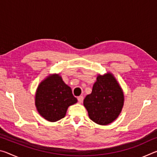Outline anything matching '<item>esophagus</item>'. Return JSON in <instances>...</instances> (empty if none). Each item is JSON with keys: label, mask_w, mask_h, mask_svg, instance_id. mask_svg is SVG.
Wrapping results in <instances>:
<instances>
[{"label": "esophagus", "mask_w": 157, "mask_h": 157, "mask_svg": "<svg viewBox=\"0 0 157 157\" xmlns=\"http://www.w3.org/2000/svg\"><path fill=\"white\" fill-rule=\"evenodd\" d=\"M78 102L79 103H82V102H83V100H84V97L82 96V95H80V96H79L78 98Z\"/></svg>", "instance_id": "obj_1"}]
</instances>
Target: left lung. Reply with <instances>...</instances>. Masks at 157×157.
Returning a JSON list of instances; mask_svg holds the SVG:
<instances>
[{
	"instance_id": "left-lung-1",
	"label": "left lung",
	"mask_w": 157,
	"mask_h": 157,
	"mask_svg": "<svg viewBox=\"0 0 157 157\" xmlns=\"http://www.w3.org/2000/svg\"><path fill=\"white\" fill-rule=\"evenodd\" d=\"M124 105V94L110 73L98 75L91 94L84 100L90 119L101 125L112 123L118 118Z\"/></svg>"
}]
</instances>
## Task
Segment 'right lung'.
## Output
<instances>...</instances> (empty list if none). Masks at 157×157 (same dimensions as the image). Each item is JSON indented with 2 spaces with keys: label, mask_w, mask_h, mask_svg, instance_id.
<instances>
[{
  "label": "right lung",
  "mask_w": 157,
  "mask_h": 157,
  "mask_svg": "<svg viewBox=\"0 0 157 157\" xmlns=\"http://www.w3.org/2000/svg\"><path fill=\"white\" fill-rule=\"evenodd\" d=\"M78 102L71 87L59 74H53L39 84L35 94V105L39 113L46 120L56 122L64 118L69 106Z\"/></svg>",
  "instance_id": "add662e5"
}]
</instances>
